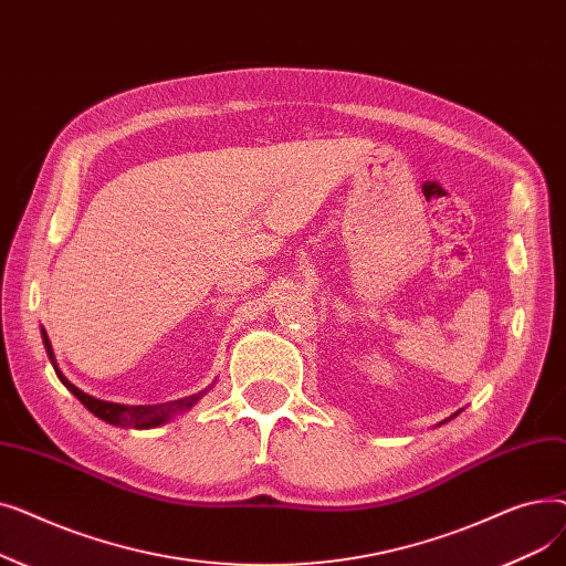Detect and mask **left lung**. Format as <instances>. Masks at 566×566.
Segmentation results:
<instances>
[{"mask_svg":"<svg viewBox=\"0 0 566 566\" xmlns=\"http://www.w3.org/2000/svg\"><path fill=\"white\" fill-rule=\"evenodd\" d=\"M454 415H459V412H454ZM454 415H452V418H454Z\"/></svg>","mask_w":566,"mask_h":566,"instance_id":"obj_1","label":"left lung"}]
</instances>
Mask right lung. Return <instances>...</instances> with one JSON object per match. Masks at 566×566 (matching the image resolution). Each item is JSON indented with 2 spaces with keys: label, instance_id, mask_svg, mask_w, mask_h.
<instances>
[{
  "label": "right lung",
  "instance_id": "add662e5",
  "mask_svg": "<svg viewBox=\"0 0 566 566\" xmlns=\"http://www.w3.org/2000/svg\"><path fill=\"white\" fill-rule=\"evenodd\" d=\"M43 335V344H45V350H48V358L59 376V380H62L66 388L84 403L86 410H92L96 418H101L103 422L107 424H114V427H126V429H154V427H160L165 422H169L174 415L184 412V410H190L203 395L206 390L192 395V397H184V399H176V401H167V403H154V406H124V403H112V401H103V399H96L92 395L82 392L80 388H75V385L59 371L56 367V360H54V353H52V344L45 335V331H41ZM208 390H211V385H208Z\"/></svg>",
  "mask_w": 566,
  "mask_h": 566
}]
</instances>
